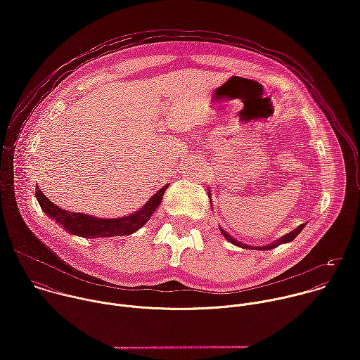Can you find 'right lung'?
<instances>
[{
  "label": "right lung",
  "instance_id": "right-lung-1",
  "mask_svg": "<svg viewBox=\"0 0 360 360\" xmlns=\"http://www.w3.org/2000/svg\"><path fill=\"white\" fill-rule=\"evenodd\" d=\"M167 188L168 185L160 189L150 198V200H148L145 207L136 214H134L132 217H128L125 219H107V221L68 215L60 208H57L53 202H49L45 198V195L39 191L38 186H35V196L41 210L46 214V217H49L51 221H54L58 226H61V229H64L67 233L85 238L88 240L101 242V240L125 238L139 231L160 207Z\"/></svg>",
  "mask_w": 360,
  "mask_h": 360
}]
</instances>
